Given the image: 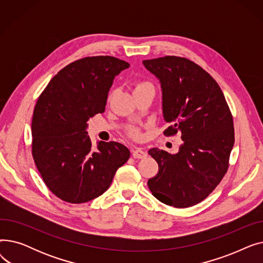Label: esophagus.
Returning a JSON list of instances; mask_svg holds the SVG:
<instances>
[{
	"mask_svg": "<svg viewBox=\"0 0 263 263\" xmlns=\"http://www.w3.org/2000/svg\"><path fill=\"white\" fill-rule=\"evenodd\" d=\"M132 156L135 159H145L147 157V153L142 148H136L132 151Z\"/></svg>",
	"mask_w": 263,
	"mask_h": 263,
	"instance_id": "obj_1",
	"label": "esophagus"
}]
</instances>
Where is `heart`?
Segmentation results:
<instances>
[{
	"label": "heart",
	"instance_id": "obj_1",
	"mask_svg": "<svg viewBox=\"0 0 263 263\" xmlns=\"http://www.w3.org/2000/svg\"><path fill=\"white\" fill-rule=\"evenodd\" d=\"M146 86H153V85L149 84V83H147V82H143V83H140V84H137L135 89H140V88H143V87H146ZM130 133L133 136H135V137H137V136L140 135V132H139V130H137L136 128H131L130 129Z\"/></svg>",
	"mask_w": 263,
	"mask_h": 263
}]
</instances>
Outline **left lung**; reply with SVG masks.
I'll return each instance as SVG.
<instances>
[{
  "label": "left lung",
  "mask_w": 263,
  "mask_h": 263,
  "mask_svg": "<svg viewBox=\"0 0 263 263\" xmlns=\"http://www.w3.org/2000/svg\"><path fill=\"white\" fill-rule=\"evenodd\" d=\"M161 84L164 134H181L177 154L153 148L159 164L148 187L161 202L187 208L202 201L228 170L234 144L233 120L216 81L187 59L164 57L143 61Z\"/></svg>",
  "instance_id": "1"
}]
</instances>
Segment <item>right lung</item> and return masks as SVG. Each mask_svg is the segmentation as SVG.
Instances as JSON below:
<instances>
[{
	"label": "right lung",
	"instance_id": "obj_1",
	"mask_svg": "<svg viewBox=\"0 0 263 263\" xmlns=\"http://www.w3.org/2000/svg\"><path fill=\"white\" fill-rule=\"evenodd\" d=\"M129 63L92 57L63 68L37 100L32 120V154L46 185L70 203L92 200L109 187L130 158L117 142L92 148L87 121L103 113L113 81Z\"/></svg>",
	"mask_w": 263,
	"mask_h": 263
}]
</instances>
